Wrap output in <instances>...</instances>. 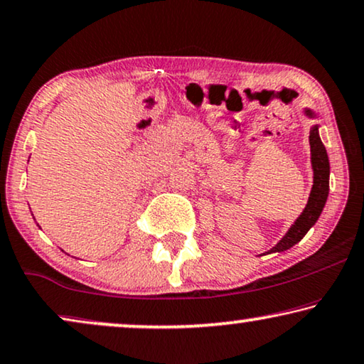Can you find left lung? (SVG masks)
<instances>
[{"label": "left lung", "instance_id": "8db88e82", "mask_svg": "<svg viewBox=\"0 0 364 364\" xmlns=\"http://www.w3.org/2000/svg\"><path fill=\"white\" fill-rule=\"evenodd\" d=\"M305 114L311 117L310 110H305ZM310 153H311V166H314V188H311L309 203L304 209V213L300 214L299 219L294 223V226L289 229L282 240L272 247L270 252H282V250L290 249L291 245H295L300 239H304V235L309 232V229L316 223V219L320 218L323 206L328 198V178H330V163L328 155H326L325 145L321 143L318 136V127H311L310 130Z\"/></svg>", "mask_w": 364, "mask_h": 364}]
</instances>
